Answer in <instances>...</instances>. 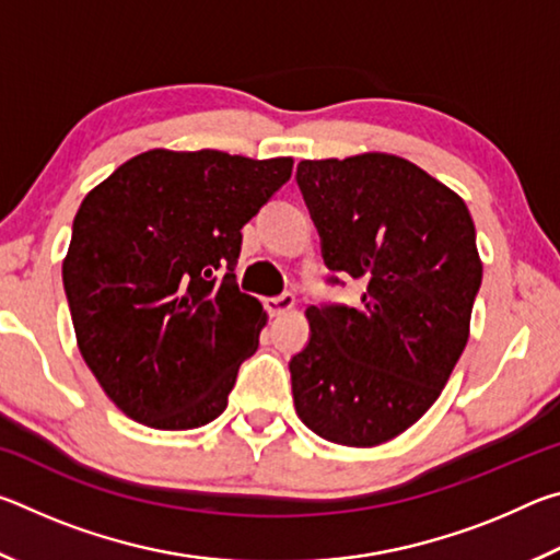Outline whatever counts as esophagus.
Wrapping results in <instances>:
<instances>
[{
    "label": "esophagus",
    "mask_w": 560,
    "mask_h": 560,
    "mask_svg": "<svg viewBox=\"0 0 560 560\" xmlns=\"http://www.w3.org/2000/svg\"><path fill=\"white\" fill-rule=\"evenodd\" d=\"M264 306H267L271 316H283L296 306V296H293V293H281V296H271L264 301Z\"/></svg>",
    "instance_id": "esophagus-1"
}]
</instances>
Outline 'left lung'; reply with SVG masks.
I'll use <instances>...</instances> for the list:
<instances>
[{
	"instance_id": "obj_1",
	"label": "left lung",
	"mask_w": 560,
	"mask_h": 560,
	"mask_svg": "<svg viewBox=\"0 0 560 560\" xmlns=\"http://www.w3.org/2000/svg\"><path fill=\"white\" fill-rule=\"evenodd\" d=\"M296 183L326 267L368 287L358 308H306L293 405L318 438L375 447L430 410L467 346L477 232L457 192L397 155L301 160Z\"/></svg>"
}]
</instances>
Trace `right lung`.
<instances>
[{"label": "right lung", "mask_w": 560, "mask_h": 560, "mask_svg": "<svg viewBox=\"0 0 560 560\" xmlns=\"http://www.w3.org/2000/svg\"><path fill=\"white\" fill-rule=\"evenodd\" d=\"M293 160L148 150L93 187L73 220L63 289L79 350L130 420L195 430L220 417L267 326L236 287L242 226Z\"/></svg>", "instance_id": "right-lung-1"}]
</instances>
